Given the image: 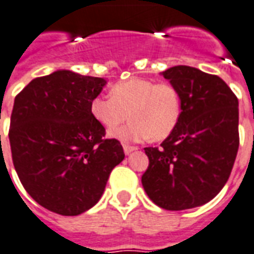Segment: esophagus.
Returning a JSON list of instances; mask_svg holds the SVG:
<instances>
[{"instance_id":"1","label":"esophagus","mask_w":254,"mask_h":254,"mask_svg":"<svg viewBox=\"0 0 254 254\" xmlns=\"http://www.w3.org/2000/svg\"><path fill=\"white\" fill-rule=\"evenodd\" d=\"M123 149H125L126 155H128V153H131L132 151H136L137 147H135V145H128V144H125V145H123Z\"/></svg>"}]
</instances>
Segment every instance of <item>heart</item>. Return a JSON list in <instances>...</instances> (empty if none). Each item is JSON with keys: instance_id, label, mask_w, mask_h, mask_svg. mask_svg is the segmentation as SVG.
<instances>
[{"instance_id": "b5f03b06", "label": "heart", "mask_w": 254, "mask_h": 254, "mask_svg": "<svg viewBox=\"0 0 254 254\" xmlns=\"http://www.w3.org/2000/svg\"><path fill=\"white\" fill-rule=\"evenodd\" d=\"M90 111L98 123L114 129L129 117L131 122L110 135L125 141L149 139L160 141L169 136L181 118L182 102L170 82H155L132 77L111 88L110 97L97 95Z\"/></svg>"}]
</instances>
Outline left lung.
<instances>
[{"mask_svg": "<svg viewBox=\"0 0 254 254\" xmlns=\"http://www.w3.org/2000/svg\"><path fill=\"white\" fill-rule=\"evenodd\" d=\"M181 95L177 127L160 147L144 148L149 165L141 184L153 203L170 211L202 206L232 172L239 137V101L215 74L188 65L162 72Z\"/></svg>", "mask_w": 254, "mask_h": 254, "instance_id": "left-lung-1", "label": "left lung"}]
</instances>
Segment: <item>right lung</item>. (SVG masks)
I'll return each instance as SVG.
<instances>
[{"instance_id": "1", "label": "right lung", "mask_w": 254, "mask_h": 254, "mask_svg": "<svg viewBox=\"0 0 254 254\" xmlns=\"http://www.w3.org/2000/svg\"><path fill=\"white\" fill-rule=\"evenodd\" d=\"M106 81L58 70L18 93L10 118L11 159L26 191L47 210L74 216L102 196L125 159L119 140L90 111Z\"/></svg>"}]
</instances>
